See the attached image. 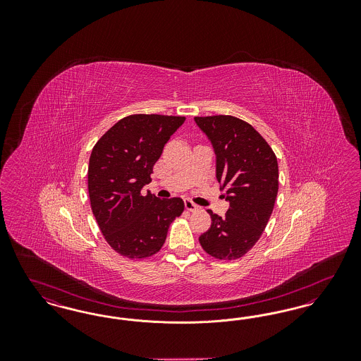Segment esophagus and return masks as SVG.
<instances>
[{
	"mask_svg": "<svg viewBox=\"0 0 361 361\" xmlns=\"http://www.w3.org/2000/svg\"><path fill=\"white\" fill-rule=\"evenodd\" d=\"M184 204H185V208L188 209V211H197L199 209V206L197 204H195L192 200H189L187 199L185 202H184Z\"/></svg>",
	"mask_w": 361,
	"mask_h": 361,
	"instance_id": "34e87169",
	"label": "esophagus"
}]
</instances>
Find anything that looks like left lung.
<instances>
[{"instance_id": "obj_1", "label": "left lung", "mask_w": 361, "mask_h": 361, "mask_svg": "<svg viewBox=\"0 0 361 361\" xmlns=\"http://www.w3.org/2000/svg\"><path fill=\"white\" fill-rule=\"evenodd\" d=\"M216 154V178L230 207L224 216L207 212L211 227L199 242L209 256L237 259L259 240L272 215L279 189L277 158L247 123L230 115L196 116Z\"/></svg>"}]
</instances>
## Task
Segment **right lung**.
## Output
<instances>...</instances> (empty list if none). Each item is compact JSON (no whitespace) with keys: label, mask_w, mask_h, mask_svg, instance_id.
Segmentation results:
<instances>
[{"label":"right lung","mask_w":361,"mask_h":361,"mask_svg":"<svg viewBox=\"0 0 361 361\" xmlns=\"http://www.w3.org/2000/svg\"><path fill=\"white\" fill-rule=\"evenodd\" d=\"M184 116L130 115L112 126L89 158L92 212L108 245L128 258L152 257L165 243L169 226L184 211L180 197L158 199L140 189L152 181L165 143Z\"/></svg>","instance_id":"obj_1"}]
</instances>
